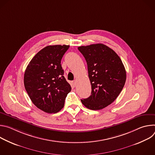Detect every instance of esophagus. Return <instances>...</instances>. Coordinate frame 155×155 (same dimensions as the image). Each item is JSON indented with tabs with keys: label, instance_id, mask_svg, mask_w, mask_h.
<instances>
[{
	"label": "esophagus",
	"instance_id": "1",
	"mask_svg": "<svg viewBox=\"0 0 155 155\" xmlns=\"http://www.w3.org/2000/svg\"><path fill=\"white\" fill-rule=\"evenodd\" d=\"M72 84H73V85H74V86H77V81H76V80H74V81H73Z\"/></svg>",
	"mask_w": 155,
	"mask_h": 155
}]
</instances>
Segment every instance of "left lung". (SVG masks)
I'll use <instances>...</instances> for the list:
<instances>
[{"instance_id":"8db88e82","label":"left lung","mask_w":155,"mask_h":155,"mask_svg":"<svg viewBox=\"0 0 155 155\" xmlns=\"http://www.w3.org/2000/svg\"><path fill=\"white\" fill-rule=\"evenodd\" d=\"M84 57L91 84V96L81 99L93 110H101L111 104L124 86L126 72L118 55L102 43L78 47Z\"/></svg>"}]
</instances>
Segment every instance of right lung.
Masks as SVG:
<instances>
[{"label": "right lung", "mask_w": 155, "mask_h": 155, "mask_svg": "<svg viewBox=\"0 0 155 155\" xmlns=\"http://www.w3.org/2000/svg\"><path fill=\"white\" fill-rule=\"evenodd\" d=\"M69 47L56 45L45 47L34 56L25 71V89L32 103L46 113L59 112L71 91L61 64Z\"/></svg>", "instance_id": "obj_1"}]
</instances>
